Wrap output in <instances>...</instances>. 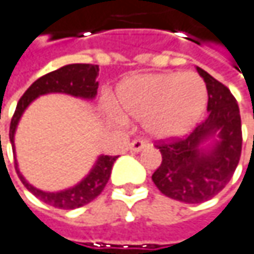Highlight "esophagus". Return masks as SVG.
Masks as SVG:
<instances>
[{
    "mask_svg": "<svg viewBox=\"0 0 254 254\" xmlns=\"http://www.w3.org/2000/svg\"><path fill=\"white\" fill-rule=\"evenodd\" d=\"M147 146V141H144V140H141V138H136V140H133L130 144H128V149L131 150V152H140L141 149H144Z\"/></svg>",
    "mask_w": 254,
    "mask_h": 254,
    "instance_id": "esophagus-1",
    "label": "esophagus"
}]
</instances>
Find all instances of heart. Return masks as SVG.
Instances as JSON below:
<instances>
[{
    "mask_svg": "<svg viewBox=\"0 0 254 254\" xmlns=\"http://www.w3.org/2000/svg\"><path fill=\"white\" fill-rule=\"evenodd\" d=\"M207 86L196 73H147L123 81L113 97L121 120L143 121L149 136L172 140L188 134L207 105Z\"/></svg>",
    "mask_w": 254,
    "mask_h": 254,
    "instance_id": "heart-1",
    "label": "heart"
}]
</instances>
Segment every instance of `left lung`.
Listing matches in <instances>:
<instances>
[{
    "label": "left lung",
    "instance_id": "obj_1",
    "mask_svg": "<svg viewBox=\"0 0 254 254\" xmlns=\"http://www.w3.org/2000/svg\"><path fill=\"white\" fill-rule=\"evenodd\" d=\"M208 91V117L182 138L160 140L162 163L152 175L163 195L187 204L215 196L233 178L242 156V118L230 89L196 67ZM211 138L209 147L203 143Z\"/></svg>",
    "mask_w": 254,
    "mask_h": 254
}]
</instances>
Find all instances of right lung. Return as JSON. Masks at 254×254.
I'll return each mask as SVG.
<instances>
[{"instance_id":"add662e5","label":"right lung","mask_w":254,"mask_h":254,"mask_svg":"<svg viewBox=\"0 0 254 254\" xmlns=\"http://www.w3.org/2000/svg\"><path fill=\"white\" fill-rule=\"evenodd\" d=\"M98 70H100L98 64H66L58 70L46 73L45 76L33 82L31 86L24 92V95L20 98L15 113L11 118L9 141L12 147H14V133H15L17 124L31 101H34L40 95L52 94V92H62V94H69V95L85 98V100H92L95 98L97 89H98V82H97ZM12 152L15 153V149ZM117 157L118 156H100L97 163L91 169V172L86 175V178H83L78 185L69 190H61V192H45L30 185L18 171L17 162H15V171L20 181L24 184V187L33 195H36L40 201H43L55 208L75 209L91 202L102 192L110 179L113 165Z\"/></svg>"}]
</instances>
